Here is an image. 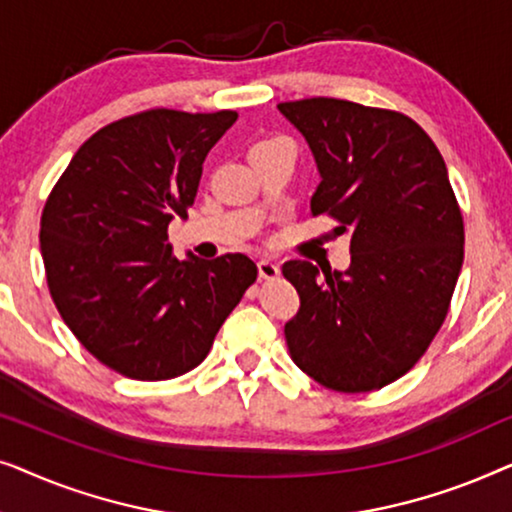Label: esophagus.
Returning a JSON list of instances; mask_svg holds the SVG:
<instances>
[{
    "label": "esophagus",
    "instance_id": "1",
    "mask_svg": "<svg viewBox=\"0 0 512 512\" xmlns=\"http://www.w3.org/2000/svg\"><path fill=\"white\" fill-rule=\"evenodd\" d=\"M277 275H279V265L275 261H270V258H261V261H258V277L272 279Z\"/></svg>",
    "mask_w": 512,
    "mask_h": 512
}]
</instances>
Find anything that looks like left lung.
I'll return each instance as SVG.
<instances>
[{
	"label": "left lung",
	"instance_id": "left-lung-1",
	"mask_svg": "<svg viewBox=\"0 0 512 512\" xmlns=\"http://www.w3.org/2000/svg\"><path fill=\"white\" fill-rule=\"evenodd\" d=\"M319 170L312 216L349 235L345 272L284 263L300 310L284 335L296 366L361 394L398 380L443 326L464 263V219L445 160L412 118L312 97L277 104Z\"/></svg>",
	"mask_w": 512,
	"mask_h": 512
}]
</instances>
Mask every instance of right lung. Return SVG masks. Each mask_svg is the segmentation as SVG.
I'll list each match as a JSON object with an SVG mask.
<instances>
[{
    "label": "right lung",
    "instance_id": "right-lung-1",
    "mask_svg": "<svg viewBox=\"0 0 512 512\" xmlns=\"http://www.w3.org/2000/svg\"><path fill=\"white\" fill-rule=\"evenodd\" d=\"M235 111L151 109L97 130L41 214V256L60 317L83 347L132 380H170L205 359L256 263L179 261L167 242Z\"/></svg>",
    "mask_w": 512,
    "mask_h": 512
}]
</instances>
